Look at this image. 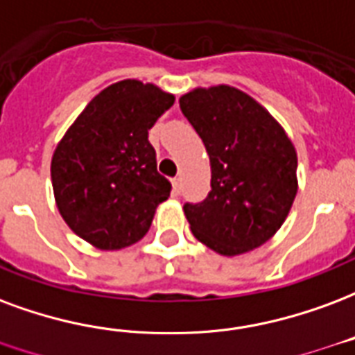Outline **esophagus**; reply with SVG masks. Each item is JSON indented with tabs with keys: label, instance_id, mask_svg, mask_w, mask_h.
I'll return each mask as SVG.
<instances>
[{
	"label": "esophagus",
	"instance_id": "1",
	"mask_svg": "<svg viewBox=\"0 0 355 355\" xmlns=\"http://www.w3.org/2000/svg\"><path fill=\"white\" fill-rule=\"evenodd\" d=\"M171 184H173V196H180V190H182V180H180V178H173V180H171Z\"/></svg>",
	"mask_w": 355,
	"mask_h": 355
}]
</instances>
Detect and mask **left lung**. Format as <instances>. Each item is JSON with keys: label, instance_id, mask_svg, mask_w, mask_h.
Returning <instances> with one entry per match:
<instances>
[{"label": "left lung", "instance_id": "left-lung-1", "mask_svg": "<svg viewBox=\"0 0 355 355\" xmlns=\"http://www.w3.org/2000/svg\"><path fill=\"white\" fill-rule=\"evenodd\" d=\"M180 111L211 159V191L184 203L191 233L222 256L254 250L280 230L297 193V154L277 120L231 86L198 88Z\"/></svg>", "mask_w": 355, "mask_h": 355}]
</instances>
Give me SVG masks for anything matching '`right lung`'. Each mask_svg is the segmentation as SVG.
Instances as JSON below:
<instances>
[{
	"label": "right lung",
	"mask_w": 355,
	"mask_h": 355,
	"mask_svg": "<svg viewBox=\"0 0 355 355\" xmlns=\"http://www.w3.org/2000/svg\"><path fill=\"white\" fill-rule=\"evenodd\" d=\"M175 103L154 84L122 80L97 94L54 150L51 165L65 224L101 250L137 243L169 198L148 130Z\"/></svg>",
	"instance_id": "right-lung-1"
}]
</instances>
